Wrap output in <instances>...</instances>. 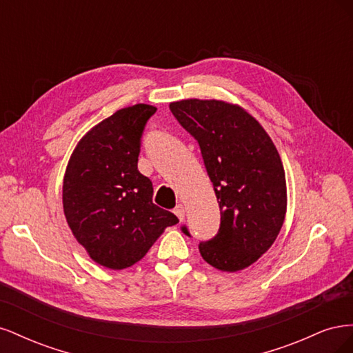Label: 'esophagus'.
Masks as SVG:
<instances>
[{
    "label": "esophagus",
    "mask_w": 353,
    "mask_h": 353,
    "mask_svg": "<svg viewBox=\"0 0 353 353\" xmlns=\"http://www.w3.org/2000/svg\"><path fill=\"white\" fill-rule=\"evenodd\" d=\"M174 213L178 216L179 221H183L184 216H185V208H184V205H181V203H179V205H176V208L174 209Z\"/></svg>",
    "instance_id": "1"
}]
</instances>
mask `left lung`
Returning <instances> with one entry per match:
<instances>
[{"instance_id":"1","label":"left lung","mask_w":353,"mask_h":353,"mask_svg":"<svg viewBox=\"0 0 353 353\" xmlns=\"http://www.w3.org/2000/svg\"><path fill=\"white\" fill-rule=\"evenodd\" d=\"M169 109L197 140L219 203V231L199 244L201 258L219 271L248 268L271 248L284 223L281 157L262 125L239 104L188 99Z\"/></svg>"}]
</instances>
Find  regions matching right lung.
Here are the masks:
<instances>
[{
	"instance_id": "obj_1",
	"label": "right lung",
	"mask_w": 353,
	"mask_h": 353,
	"mask_svg": "<svg viewBox=\"0 0 353 353\" xmlns=\"http://www.w3.org/2000/svg\"><path fill=\"white\" fill-rule=\"evenodd\" d=\"M156 108L135 104L114 112L85 134L63 178V210L90 258L110 270L132 266L150 250L172 212L153 203L152 181L138 170L141 135Z\"/></svg>"
}]
</instances>
